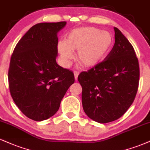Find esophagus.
Wrapping results in <instances>:
<instances>
[{
    "label": "esophagus",
    "instance_id": "esophagus-1",
    "mask_svg": "<svg viewBox=\"0 0 150 150\" xmlns=\"http://www.w3.org/2000/svg\"><path fill=\"white\" fill-rule=\"evenodd\" d=\"M74 74L75 79H76V80H77V79H78V76H79V72L78 71H74Z\"/></svg>",
    "mask_w": 150,
    "mask_h": 150
}]
</instances>
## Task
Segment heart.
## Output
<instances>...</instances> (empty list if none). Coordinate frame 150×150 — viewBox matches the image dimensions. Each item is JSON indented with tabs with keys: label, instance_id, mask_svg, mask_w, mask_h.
<instances>
[{
	"label": "heart",
	"instance_id": "1",
	"mask_svg": "<svg viewBox=\"0 0 150 150\" xmlns=\"http://www.w3.org/2000/svg\"><path fill=\"white\" fill-rule=\"evenodd\" d=\"M113 44L112 34L94 27H81L71 30L66 41L58 43L57 50L65 66L73 58L72 50H77V59L85 67H93L107 55Z\"/></svg>",
	"mask_w": 150,
	"mask_h": 150
}]
</instances>
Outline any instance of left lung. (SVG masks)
<instances>
[{"label": "left lung", "instance_id": "1", "mask_svg": "<svg viewBox=\"0 0 150 150\" xmlns=\"http://www.w3.org/2000/svg\"><path fill=\"white\" fill-rule=\"evenodd\" d=\"M114 31L115 43L110 53L78 76L84 112L100 124L122 117L134 101L139 85L140 68L134 48L120 30L114 27Z\"/></svg>", "mask_w": 150, "mask_h": 150}]
</instances>
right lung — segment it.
Returning <instances> with one entry per match:
<instances>
[{
	"label": "right lung",
	"instance_id": "add662e5",
	"mask_svg": "<svg viewBox=\"0 0 150 150\" xmlns=\"http://www.w3.org/2000/svg\"><path fill=\"white\" fill-rule=\"evenodd\" d=\"M66 24H35L19 40L10 58V95L21 112L33 121L52 117L67 91L74 83L73 71L56 62L57 33Z\"/></svg>",
	"mask_w": 150,
	"mask_h": 150
}]
</instances>
